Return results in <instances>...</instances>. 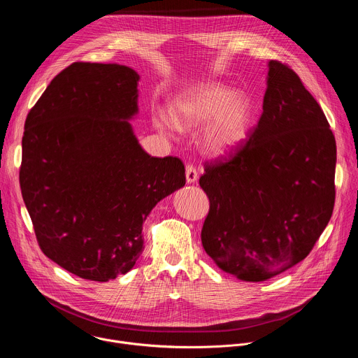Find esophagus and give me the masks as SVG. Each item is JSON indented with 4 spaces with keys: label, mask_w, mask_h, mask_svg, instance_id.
I'll list each match as a JSON object with an SVG mask.
<instances>
[{
    "label": "esophagus",
    "mask_w": 358,
    "mask_h": 358,
    "mask_svg": "<svg viewBox=\"0 0 358 358\" xmlns=\"http://www.w3.org/2000/svg\"><path fill=\"white\" fill-rule=\"evenodd\" d=\"M185 178H187V182H195L198 180V171L195 166L192 164L185 166Z\"/></svg>",
    "instance_id": "esophagus-1"
}]
</instances>
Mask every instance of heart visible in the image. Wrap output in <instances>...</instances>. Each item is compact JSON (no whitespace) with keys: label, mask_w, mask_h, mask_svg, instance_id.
Listing matches in <instances>:
<instances>
[{"label":"heart","mask_w":358,"mask_h":358,"mask_svg":"<svg viewBox=\"0 0 358 358\" xmlns=\"http://www.w3.org/2000/svg\"><path fill=\"white\" fill-rule=\"evenodd\" d=\"M171 120L181 130L206 126L203 143L215 155L235 148L248 134L250 108L248 100L220 83L201 85L171 108ZM159 126H167L160 117Z\"/></svg>","instance_id":"1"}]
</instances>
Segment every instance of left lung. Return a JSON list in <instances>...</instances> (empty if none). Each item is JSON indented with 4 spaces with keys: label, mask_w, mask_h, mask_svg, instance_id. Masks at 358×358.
Returning a JSON list of instances; mask_svg holds the SVG:
<instances>
[{
    "label": "left lung",
    "mask_w": 358,
    "mask_h": 358,
    "mask_svg": "<svg viewBox=\"0 0 358 358\" xmlns=\"http://www.w3.org/2000/svg\"><path fill=\"white\" fill-rule=\"evenodd\" d=\"M334 173L336 138L320 105L289 65L271 61L258 124L228 159L203 164V249L246 282L290 269L331 218Z\"/></svg>",
    "instance_id": "8db88e82"
}]
</instances>
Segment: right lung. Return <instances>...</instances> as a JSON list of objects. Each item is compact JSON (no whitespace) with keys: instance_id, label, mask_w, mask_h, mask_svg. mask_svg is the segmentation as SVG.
I'll return each mask as SVG.
<instances>
[{"instance_id":"right-lung-1","label":"right lung","mask_w":358,"mask_h":358,"mask_svg":"<svg viewBox=\"0 0 358 358\" xmlns=\"http://www.w3.org/2000/svg\"><path fill=\"white\" fill-rule=\"evenodd\" d=\"M138 75L75 62L29 110L20 185L45 257L87 280L127 273L143 250V222L185 184L178 157H151L129 124Z\"/></svg>"}]
</instances>
